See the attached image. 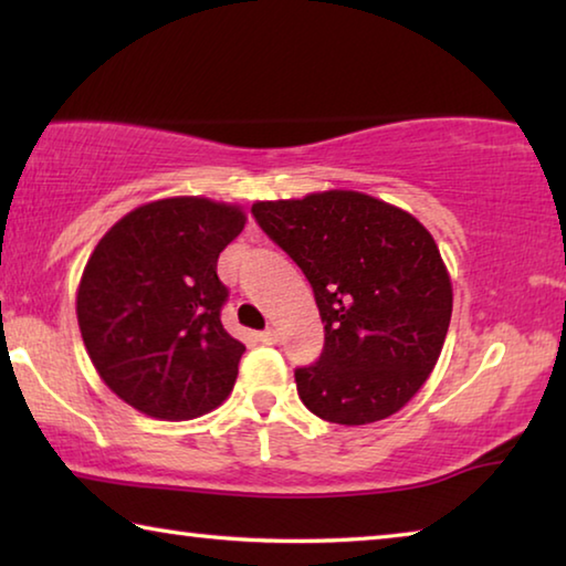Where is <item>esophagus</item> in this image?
I'll return each mask as SVG.
<instances>
[{
    "label": "esophagus",
    "instance_id": "1",
    "mask_svg": "<svg viewBox=\"0 0 566 566\" xmlns=\"http://www.w3.org/2000/svg\"><path fill=\"white\" fill-rule=\"evenodd\" d=\"M260 339L264 342V344H276V342H280V332H276V329H264L262 334H260Z\"/></svg>",
    "mask_w": 566,
    "mask_h": 566
}]
</instances>
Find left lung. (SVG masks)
<instances>
[{
  "instance_id": "obj_1",
  "label": "left lung",
  "mask_w": 566,
  "mask_h": 566,
  "mask_svg": "<svg viewBox=\"0 0 566 566\" xmlns=\"http://www.w3.org/2000/svg\"><path fill=\"white\" fill-rule=\"evenodd\" d=\"M252 212L306 274L324 322L319 361L294 371L304 407L347 427L397 415L432 375L452 319L434 237L354 189L254 202Z\"/></svg>"
}]
</instances>
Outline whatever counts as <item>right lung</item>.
<instances>
[{
	"label": "right lung",
	"mask_w": 566,
	"mask_h": 566,
	"mask_svg": "<svg viewBox=\"0 0 566 566\" xmlns=\"http://www.w3.org/2000/svg\"><path fill=\"white\" fill-rule=\"evenodd\" d=\"M244 224L242 205L155 199L109 227L84 264V347L104 385L142 415L195 419L232 395L244 344L219 319L217 260Z\"/></svg>",
	"instance_id": "1"
}]
</instances>
